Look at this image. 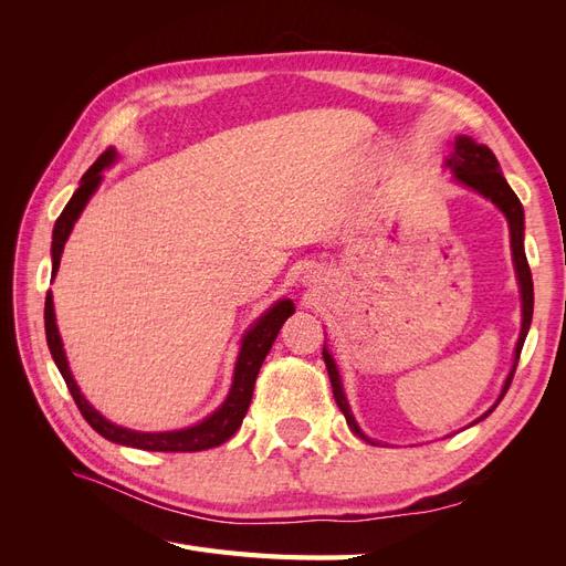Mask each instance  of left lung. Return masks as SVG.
Instances as JSON below:
<instances>
[{"label":"left lung","instance_id":"obj_1","mask_svg":"<svg viewBox=\"0 0 566 566\" xmlns=\"http://www.w3.org/2000/svg\"><path fill=\"white\" fill-rule=\"evenodd\" d=\"M449 167L453 169V175H455L458 181L474 188V191H479L484 198L495 202V208L503 210V214L507 217V224H510V235H512L510 243H512V256H515V269H517V279H520V287H522V316L524 318H522V333H520L517 349H515V366H512L507 380H505V387L501 391V399H503L505 391L510 389L512 378H515L520 354H522L524 339H526L528 325H531V316H534V281H531V269H528L526 254H524V210H522V202L515 196V191H512V188L507 186V181L501 172V165H499V160H495V156H493L489 146L474 144L472 139H468V136H460V139H455L453 158L449 160ZM323 361H325V368H328V378H331V385H333V397H335L342 413H345L349 430L356 437H361L364 441L373 443L361 430H358V424H356L352 410H349V403L345 399V391H342L335 361L325 349H323ZM491 410H489V413H491ZM479 420H482V418H479Z\"/></svg>","mask_w":566,"mask_h":566}]
</instances>
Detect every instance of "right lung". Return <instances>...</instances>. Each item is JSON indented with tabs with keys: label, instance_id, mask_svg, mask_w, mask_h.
<instances>
[{
	"label": "right lung",
	"instance_id": "right-lung-1",
	"mask_svg": "<svg viewBox=\"0 0 566 566\" xmlns=\"http://www.w3.org/2000/svg\"><path fill=\"white\" fill-rule=\"evenodd\" d=\"M115 160V150L108 148L101 153L96 158V163L87 169V175L82 177L80 188L73 193L71 202L65 205V210L61 212V217L56 219L54 227V241H51V260H54V266H51V273L59 271L61 264V252L63 245L67 241V235L73 231L75 219L80 217V212L84 210V205L92 198V193L96 191V186L101 181V169L108 167ZM295 312V304L290 300H281L276 302V306L254 323V328L245 335L243 339V349L241 356H238L235 364V373H233V387L229 391L227 401L221 403L219 410L202 420L196 427H188V430H179V432H160V434H144V432H132L125 430V427H117L113 422H108L104 416H98L96 410L84 401V397L80 394L71 370H67V361L63 354V345L59 337V328H56V318H54V302H51V293H46V302H44V328H46V345L51 356L63 375V380L73 394V401L77 403L82 418L87 420L94 430L106 437L108 441L123 443V447H132V449H142V451H163V453H191V451H205V449H214L219 443H224L227 439H231L238 427H241L250 401H252V389H254V380L256 373H260L264 358L276 339L281 325L285 323V318Z\"/></svg>",
	"mask_w": 566,
	"mask_h": 566
}]
</instances>
